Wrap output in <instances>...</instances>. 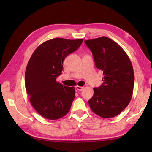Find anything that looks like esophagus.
<instances>
[{
	"label": "esophagus",
	"instance_id": "34e87169",
	"mask_svg": "<svg viewBox=\"0 0 152 152\" xmlns=\"http://www.w3.org/2000/svg\"><path fill=\"white\" fill-rule=\"evenodd\" d=\"M76 88L77 90H78V91H82V90L83 89V87L77 86H76Z\"/></svg>",
	"mask_w": 152,
	"mask_h": 152
}]
</instances>
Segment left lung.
<instances>
[{
    "label": "left lung",
    "mask_w": 152,
    "mask_h": 152,
    "mask_svg": "<svg viewBox=\"0 0 152 152\" xmlns=\"http://www.w3.org/2000/svg\"><path fill=\"white\" fill-rule=\"evenodd\" d=\"M84 42L104 75L102 84L93 88L94 95L88 101L90 108L101 118L115 117L127 107L133 95L132 63L123 48L110 38L102 37Z\"/></svg>",
    "instance_id": "1"
}]
</instances>
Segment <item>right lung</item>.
I'll return each mask as SVG.
<instances>
[{"label": "right lung", "instance_id": "right-lung-1", "mask_svg": "<svg viewBox=\"0 0 152 152\" xmlns=\"http://www.w3.org/2000/svg\"><path fill=\"white\" fill-rule=\"evenodd\" d=\"M83 39L56 38L41 44L32 55L25 70V84L33 108L42 117L58 119L69 112L75 97L74 87L56 81L64 59L81 46Z\"/></svg>", "mask_w": 152, "mask_h": 152}]
</instances>
